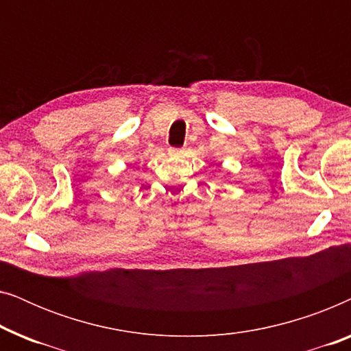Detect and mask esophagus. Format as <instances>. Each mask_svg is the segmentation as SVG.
Segmentation results:
<instances>
[{
  "label": "esophagus",
  "instance_id": "obj_1",
  "mask_svg": "<svg viewBox=\"0 0 351 351\" xmlns=\"http://www.w3.org/2000/svg\"><path fill=\"white\" fill-rule=\"evenodd\" d=\"M182 153H184L182 148H169V155L171 156H179V155H182Z\"/></svg>",
  "mask_w": 351,
  "mask_h": 351
}]
</instances>
